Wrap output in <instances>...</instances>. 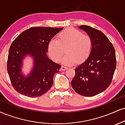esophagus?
<instances>
[{
	"mask_svg": "<svg viewBox=\"0 0 125 125\" xmlns=\"http://www.w3.org/2000/svg\"><path fill=\"white\" fill-rule=\"evenodd\" d=\"M67 69V67L64 66H62V67H61V70H62V71H64V70H66Z\"/></svg>",
	"mask_w": 125,
	"mask_h": 125,
	"instance_id": "1",
	"label": "esophagus"
}]
</instances>
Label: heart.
<instances>
[{"label": "heart", "instance_id": "heart-1", "mask_svg": "<svg viewBox=\"0 0 125 125\" xmlns=\"http://www.w3.org/2000/svg\"><path fill=\"white\" fill-rule=\"evenodd\" d=\"M66 49V55L62 59V63L73 65L86 60L91 53L93 41L89 36L74 28H69L59 34L58 39H52L48 45V54L53 61H61Z\"/></svg>", "mask_w": 125, "mask_h": 125}]
</instances>
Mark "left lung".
Segmentation results:
<instances>
[{
	"instance_id": "1",
	"label": "left lung",
	"mask_w": 125,
	"mask_h": 125,
	"mask_svg": "<svg viewBox=\"0 0 125 125\" xmlns=\"http://www.w3.org/2000/svg\"><path fill=\"white\" fill-rule=\"evenodd\" d=\"M79 28L91 38L93 48L88 58L75 69L76 75L71 84L77 94L92 97L103 92L110 85L116 65L115 51L100 30L85 25Z\"/></svg>"
}]
</instances>
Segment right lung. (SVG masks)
Returning a JSON list of instances; mask_svg holds the SVG:
<instances>
[{"mask_svg":"<svg viewBox=\"0 0 125 125\" xmlns=\"http://www.w3.org/2000/svg\"><path fill=\"white\" fill-rule=\"evenodd\" d=\"M63 28L32 27L20 34L9 51L7 72L13 88L20 94L30 97L41 96L51 88L53 76L61 65L48 58L49 41ZM30 56L33 66L29 73L22 71L23 60Z\"/></svg>","mask_w":125,"mask_h":125,"instance_id":"obj_1","label":"right lung"}]
</instances>
